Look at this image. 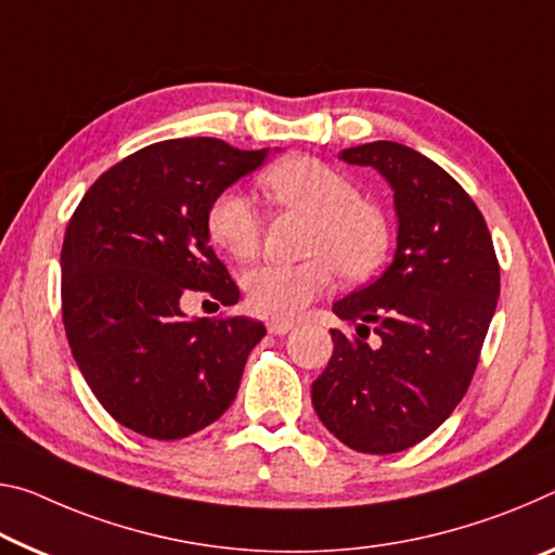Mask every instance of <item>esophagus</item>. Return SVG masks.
<instances>
[{
  "mask_svg": "<svg viewBox=\"0 0 555 555\" xmlns=\"http://www.w3.org/2000/svg\"><path fill=\"white\" fill-rule=\"evenodd\" d=\"M267 328H269V333H274V336H284V333H288V331L294 328V323H292V321H279V319H274V321L267 323Z\"/></svg>",
  "mask_w": 555,
  "mask_h": 555,
  "instance_id": "obj_1",
  "label": "esophagus"
}]
</instances>
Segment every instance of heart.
<instances>
[{"label": "heart", "mask_w": 555, "mask_h": 555, "mask_svg": "<svg viewBox=\"0 0 555 555\" xmlns=\"http://www.w3.org/2000/svg\"><path fill=\"white\" fill-rule=\"evenodd\" d=\"M261 190L279 207L311 217L306 232L309 259L263 263L244 274L249 309L267 319H294L325 296L336 276L360 281L375 274L390 249V222L356 182L309 155L286 157L261 172ZM207 234L236 261H249L261 246V219L242 192L224 190L207 209Z\"/></svg>", "instance_id": "heart-1"}]
</instances>
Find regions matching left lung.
<instances>
[{
  "label": "left lung",
  "instance_id": "obj_1",
  "mask_svg": "<svg viewBox=\"0 0 555 555\" xmlns=\"http://www.w3.org/2000/svg\"><path fill=\"white\" fill-rule=\"evenodd\" d=\"M340 157L390 182L398 249L380 279L333 304L358 336L331 331L311 400L350 450L392 454L433 435L467 392L496 311L499 259L479 207L429 157L392 140Z\"/></svg>",
  "mask_w": 555,
  "mask_h": 555
}]
</instances>
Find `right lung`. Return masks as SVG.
Masks as SVG:
<instances>
[{"mask_svg":"<svg viewBox=\"0 0 555 555\" xmlns=\"http://www.w3.org/2000/svg\"><path fill=\"white\" fill-rule=\"evenodd\" d=\"M263 157L217 138L163 140L105 170L68 219L61 249L68 346L105 412L138 435L182 439L212 425L267 336L244 315L182 311L190 294L240 301L209 246L207 209Z\"/></svg>","mask_w":555,"mask_h":555,"instance_id":"right-lung-1","label":"right lung"}]
</instances>
